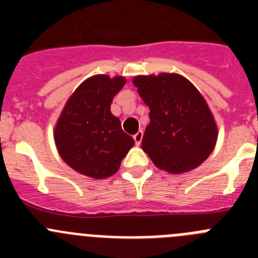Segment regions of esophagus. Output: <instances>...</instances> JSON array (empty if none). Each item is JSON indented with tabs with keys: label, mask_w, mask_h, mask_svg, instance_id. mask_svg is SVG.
I'll return each mask as SVG.
<instances>
[{
	"label": "esophagus",
	"mask_w": 258,
	"mask_h": 258,
	"mask_svg": "<svg viewBox=\"0 0 258 258\" xmlns=\"http://www.w3.org/2000/svg\"><path fill=\"white\" fill-rule=\"evenodd\" d=\"M142 137H143V132L142 131H140V132H138V133H136L133 136L134 142H136L137 146L141 145V142H142Z\"/></svg>",
	"instance_id": "obj_1"
}]
</instances>
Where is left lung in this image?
<instances>
[{
  "mask_svg": "<svg viewBox=\"0 0 258 258\" xmlns=\"http://www.w3.org/2000/svg\"><path fill=\"white\" fill-rule=\"evenodd\" d=\"M133 84L150 108L142 149L160 169L184 173L212 154L217 126L198 89L175 74L137 76Z\"/></svg>",
  "mask_w": 258,
  "mask_h": 258,
  "instance_id": "8db88e82",
  "label": "left lung"
}]
</instances>
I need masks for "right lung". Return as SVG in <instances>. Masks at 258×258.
I'll use <instances>...</instances> for the list:
<instances>
[{
	"instance_id": "right-lung-1",
	"label": "right lung",
	"mask_w": 258,
	"mask_h": 258,
	"mask_svg": "<svg viewBox=\"0 0 258 258\" xmlns=\"http://www.w3.org/2000/svg\"><path fill=\"white\" fill-rule=\"evenodd\" d=\"M124 85V77L98 75L81 84L68 99L54 137L61 159L76 172L92 178L109 177L133 147L134 140L111 113L113 97Z\"/></svg>"
}]
</instances>
